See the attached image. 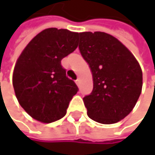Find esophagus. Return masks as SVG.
<instances>
[{
    "label": "esophagus",
    "mask_w": 155,
    "mask_h": 155,
    "mask_svg": "<svg viewBox=\"0 0 155 155\" xmlns=\"http://www.w3.org/2000/svg\"><path fill=\"white\" fill-rule=\"evenodd\" d=\"M75 82H76V84H77L78 86L80 85V83H81V81H80V79H77L76 81H75Z\"/></svg>",
    "instance_id": "esophagus-1"
}]
</instances>
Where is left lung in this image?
Here are the masks:
<instances>
[{
	"mask_svg": "<svg viewBox=\"0 0 155 155\" xmlns=\"http://www.w3.org/2000/svg\"><path fill=\"white\" fill-rule=\"evenodd\" d=\"M79 49L93 78V90L83 98L87 114L101 124H114L134 108L143 86V73L132 53L104 32L80 33Z\"/></svg>",
	"mask_w": 155,
	"mask_h": 155,
	"instance_id": "1",
	"label": "left lung"
}]
</instances>
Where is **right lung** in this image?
I'll list each match as a JSON object with an SVG mask.
<instances>
[{
  "label": "right lung",
  "mask_w": 155,
  "mask_h": 155,
  "mask_svg": "<svg viewBox=\"0 0 155 155\" xmlns=\"http://www.w3.org/2000/svg\"><path fill=\"white\" fill-rule=\"evenodd\" d=\"M80 33L47 28L22 51L14 67L12 84L18 103L33 118L51 123L61 119L79 91L66 76L61 61L77 48Z\"/></svg>",
  "instance_id": "1"
}]
</instances>
